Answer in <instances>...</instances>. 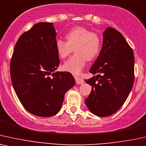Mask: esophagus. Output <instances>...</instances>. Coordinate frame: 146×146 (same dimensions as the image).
Segmentation results:
<instances>
[{
  "label": "esophagus",
  "mask_w": 146,
  "mask_h": 146,
  "mask_svg": "<svg viewBox=\"0 0 146 146\" xmlns=\"http://www.w3.org/2000/svg\"><path fill=\"white\" fill-rule=\"evenodd\" d=\"M75 81H76L77 84H79V85L83 84V83H84V82H85L84 80H83V79L79 78V77H77L76 79H75Z\"/></svg>",
  "instance_id": "34e87169"
}]
</instances>
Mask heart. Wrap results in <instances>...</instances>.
I'll return each mask as SVG.
<instances>
[{"instance_id": "heart-1", "label": "heart", "mask_w": 146, "mask_h": 146, "mask_svg": "<svg viewBox=\"0 0 146 146\" xmlns=\"http://www.w3.org/2000/svg\"><path fill=\"white\" fill-rule=\"evenodd\" d=\"M67 41L57 39L56 50L59 57L65 59L75 49V54L63 65V69L75 75L82 71L87 61H91L98 55L100 49V38L96 33L91 32L84 27H75L65 35Z\"/></svg>"}]
</instances>
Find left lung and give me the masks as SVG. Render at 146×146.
<instances>
[{
	"mask_svg": "<svg viewBox=\"0 0 146 146\" xmlns=\"http://www.w3.org/2000/svg\"><path fill=\"white\" fill-rule=\"evenodd\" d=\"M89 72L94 76L85 80L92 87L85 101L87 108L99 117L115 113L127 100L134 81L133 52L121 33L106 29L102 50Z\"/></svg>",
	"mask_w": 146,
	"mask_h": 146,
	"instance_id": "left-lung-1",
	"label": "left lung"
}]
</instances>
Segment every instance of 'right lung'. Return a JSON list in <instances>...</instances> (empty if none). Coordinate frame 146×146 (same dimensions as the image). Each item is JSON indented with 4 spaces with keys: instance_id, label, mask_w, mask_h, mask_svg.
<instances>
[{
    "instance_id": "1",
    "label": "right lung",
    "mask_w": 146,
    "mask_h": 146,
    "mask_svg": "<svg viewBox=\"0 0 146 146\" xmlns=\"http://www.w3.org/2000/svg\"><path fill=\"white\" fill-rule=\"evenodd\" d=\"M52 23H36L21 35L11 61L13 88L25 110L39 117H50L61 110L64 96L75 85L69 72L54 71L60 60Z\"/></svg>"
}]
</instances>
